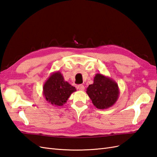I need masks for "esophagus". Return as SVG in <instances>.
<instances>
[{"instance_id": "1", "label": "esophagus", "mask_w": 157, "mask_h": 157, "mask_svg": "<svg viewBox=\"0 0 157 157\" xmlns=\"http://www.w3.org/2000/svg\"><path fill=\"white\" fill-rule=\"evenodd\" d=\"M77 89H78L79 90H84V86H83V85H82V84L78 85V86H77Z\"/></svg>"}]
</instances>
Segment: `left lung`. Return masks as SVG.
Instances as JSON below:
<instances>
[{"instance_id":"left-lung-1","label":"left lung","mask_w":157,"mask_h":157,"mask_svg":"<svg viewBox=\"0 0 157 157\" xmlns=\"http://www.w3.org/2000/svg\"><path fill=\"white\" fill-rule=\"evenodd\" d=\"M86 93L95 107L105 109L116 103L120 91L117 83L113 79L97 73L94 77V83L87 88Z\"/></svg>"}]
</instances>
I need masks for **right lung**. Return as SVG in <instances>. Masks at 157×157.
Returning a JSON list of instances; mask_svg holds the SVG:
<instances>
[{"label":"right lung","mask_w":157,"mask_h":157,"mask_svg":"<svg viewBox=\"0 0 157 157\" xmlns=\"http://www.w3.org/2000/svg\"><path fill=\"white\" fill-rule=\"evenodd\" d=\"M76 88L65 81L59 71L52 73L43 86V96L47 102L54 106H63Z\"/></svg>","instance_id":"obj_1"}]
</instances>
